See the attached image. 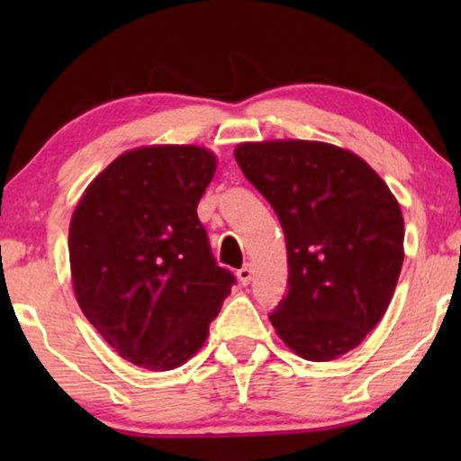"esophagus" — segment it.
<instances>
[{"instance_id": "34e87169", "label": "esophagus", "mask_w": 461, "mask_h": 461, "mask_svg": "<svg viewBox=\"0 0 461 461\" xmlns=\"http://www.w3.org/2000/svg\"><path fill=\"white\" fill-rule=\"evenodd\" d=\"M251 276H254V270H251L249 264H245V267H241L237 270V279L241 285H248V283L251 281Z\"/></svg>"}]
</instances>
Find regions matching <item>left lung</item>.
I'll use <instances>...</instances> for the list:
<instances>
[{"instance_id": "1", "label": "left lung", "mask_w": 461, "mask_h": 461, "mask_svg": "<svg viewBox=\"0 0 461 461\" xmlns=\"http://www.w3.org/2000/svg\"><path fill=\"white\" fill-rule=\"evenodd\" d=\"M235 159L285 232L289 289L270 312L279 338L314 363L357 348L401 275L394 194L361 157L327 142H243Z\"/></svg>"}]
</instances>
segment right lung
<instances>
[{
  "label": "right lung",
  "mask_w": 461,
  "mask_h": 461,
  "mask_svg": "<svg viewBox=\"0 0 461 461\" xmlns=\"http://www.w3.org/2000/svg\"><path fill=\"white\" fill-rule=\"evenodd\" d=\"M213 172L216 157L193 144L134 149L92 180L73 212L75 298L104 342L138 367L188 361L235 285L197 216Z\"/></svg>",
  "instance_id": "1"
}]
</instances>
